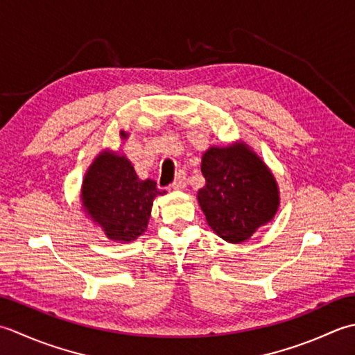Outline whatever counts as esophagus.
I'll return each mask as SVG.
<instances>
[{"instance_id":"obj_1","label":"esophagus","mask_w":355,"mask_h":355,"mask_svg":"<svg viewBox=\"0 0 355 355\" xmlns=\"http://www.w3.org/2000/svg\"><path fill=\"white\" fill-rule=\"evenodd\" d=\"M185 184H187V176L184 171H179L176 175V179L173 180L171 187L175 188V190H182V188H185Z\"/></svg>"}]
</instances>
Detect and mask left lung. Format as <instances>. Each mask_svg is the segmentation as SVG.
<instances>
[{
  "instance_id": "obj_1",
  "label": "left lung",
  "mask_w": 355,
  "mask_h": 355,
  "mask_svg": "<svg viewBox=\"0 0 355 355\" xmlns=\"http://www.w3.org/2000/svg\"><path fill=\"white\" fill-rule=\"evenodd\" d=\"M205 185L198 202L216 234L242 243L274 219L279 187L265 162L245 142L209 147L202 156Z\"/></svg>"
}]
</instances>
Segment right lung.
I'll use <instances>...</instances> for the list:
<instances>
[{
	"mask_svg": "<svg viewBox=\"0 0 355 355\" xmlns=\"http://www.w3.org/2000/svg\"><path fill=\"white\" fill-rule=\"evenodd\" d=\"M122 139L128 135L121 132ZM159 191L151 179L142 180L124 155L103 151L87 170L81 200L84 211L114 242H132L147 230L151 205Z\"/></svg>",
	"mask_w": 355,
	"mask_h": 355,
	"instance_id": "1",
	"label": "right lung"
}]
</instances>
